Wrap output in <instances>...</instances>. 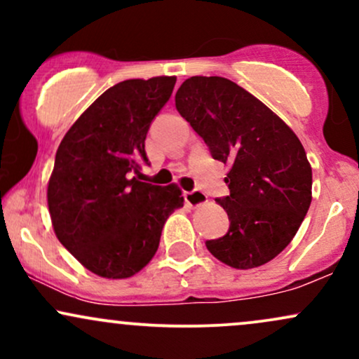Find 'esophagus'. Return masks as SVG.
I'll return each instance as SVG.
<instances>
[{
    "label": "esophagus",
    "mask_w": 359,
    "mask_h": 359,
    "mask_svg": "<svg viewBox=\"0 0 359 359\" xmlns=\"http://www.w3.org/2000/svg\"><path fill=\"white\" fill-rule=\"evenodd\" d=\"M185 204L191 205V208H199L208 203V196L203 191H191V192H185Z\"/></svg>",
    "instance_id": "34e87169"
}]
</instances>
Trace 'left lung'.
<instances>
[{"instance_id":"8db88e82","label":"left lung","mask_w":359,"mask_h":359,"mask_svg":"<svg viewBox=\"0 0 359 359\" xmlns=\"http://www.w3.org/2000/svg\"><path fill=\"white\" fill-rule=\"evenodd\" d=\"M175 108L229 172V196L217 199L229 229L205 246L224 265L257 269L287 248L312 201L306 150L269 106L224 77L194 76L175 94Z\"/></svg>"}]
</instances>
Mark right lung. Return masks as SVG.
Masks as SVG:
<instances>
[{
    "label": "right lung",
    "instance_id": "add662e5",
    "mask_svg": "<svg viewBox=\"0 0 359 359\" xmlns=\"http://www.w3.org/2000/svg\"><path fill=\"white\" fill-rule=\"evenodd\" d=\"M175 76L128 79L101 94L62 138L47 187L55 236L84 269L128 278L158 250L167 217L184 205L177 184L140 182L145 138Z\"/></svg>",
    "mask_w": 359,
    "mask_h": 359
}]
</instances>
